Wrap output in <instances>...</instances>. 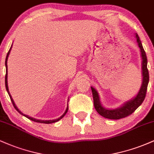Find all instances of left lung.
<instances>
[{"label":"left lung","instance_id":"1","mask_svg":"<svg viewBox=\"0 0 154 154\" xmlns=\"http://www.w3.org/2000/svg\"><path fill=\"white\" fill-rule=\"evenodd\" d=\"M135 35L137 45H138L140 51V56L141 59H142V64H141L143 77L142 84H141L140 88L137 94L134 98L122 104V106H120L119 107L116 108V109H107L102 105L98 91L93 87H91L93 97V103H94L95 110L100 115L107 118V119H119L130 115L142 104L145 99V97H146L148 84L149 82V74H148L147 69V57H146V52L143 48L142 43H141L138 35L137 34H135Z\"/></svg>","mask_w":154,"mask_h":154}]
</instances>
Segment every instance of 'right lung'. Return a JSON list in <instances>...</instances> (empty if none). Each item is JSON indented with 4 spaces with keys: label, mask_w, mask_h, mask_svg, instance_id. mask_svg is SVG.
<instances>
[{
    "label": "right lung",
    "mask_w": 154,
    "mask_h": 154,
    "mask_svg": "<svg viewBox=\"0 0 154 154\" xmlns=\"http://www.w3.org/2000/svg\"><path fill=\"white\" fill-rule=\"evenodd\" d=\"M11 48H12V45H11V48H10L9 51H8V54H7V56H6V61H5V65H6V77H5V85H6V91H7V92H8V95H9V97H10V98H11V100L12 103H13V105H14V106L15 109H16V110H17V111H18V112L19 113V114H22V115L24 116H25V117H26V118H28V119H29L32 120V121L35 122H38V123H44V124H51V123H54V122H56L59 121V120L62 119V118L63 117V116H65V114H66L67 111H68V106H67L66 111H64V113H63V114H62V115H61V116H60L59 118H58V119H52V120H41V119H35V118L31 117V116H28V115H26V114H23V113L22 112V111H21L20 110H19V109H18V108H17V106H16V104H15V103H14V101L13 98H12L11 95V94H10L9 91H8V80H7V79H8V66H7V61H8V56H9V54H10L11 50ZM68 101H69V100H68Z\"/></svg>",
    "instance_id": "add662e5"
}]
</instances>
